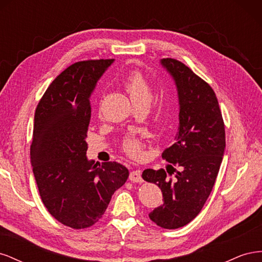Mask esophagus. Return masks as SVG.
Listing matches in <instances>:
<instances>
[{
	"mask_svg": "<svg viewBox=\"0 0 262 262\" xmlns=\"http://www.w3.org/2000/svg\"><path fill=\"white\" fill-rule=\"evenodd\" d=\"M129 179H130L132 182H142V181H143V179H142V177H141V171H140L139 169L132 170V171L130 172Z\"/></svg>",
	"mask_w": 262,
	"mask_h": 262,
	"instance_id": "1",
	"label": "esophagus"
}]
</instances>
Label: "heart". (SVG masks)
<instances>
[{
  "mask_svg": "<svg viewBox=\"0 0 262 262\" xmlns=\"http://www.w3.org/2000/svg\"><path fill=\"white\" fill-rule=\"evenodd\" d=\"M123 86L126 93L129 94L133 105H148L153 98L152 86L149 85L146 77L140 71H131L124 78ZM143 147L144 144L142 139L137 136H126L121 143L123 152L134 158H139L143 155Z\"/></svg>",
  "mask_w": 262,
  "mask_h": 262,
  "instance_id": "obj_1",
  "label": "heart"
}]
</instances>
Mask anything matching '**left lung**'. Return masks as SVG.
Returning <instances> with one entry per match:
<instances>
[{"label":"left lung","mask_w":262,"mask_h":262,"mask_svg":"<svg viewBox=\"0 0 262 262\" xmlns=\"http://www.w3.org/2000/svg\"><path fill=\"white\" fill-rule=\"evenodd\" d=\"M162 64L177 86L179 131L175 143L162 154L170 163L167 172L145 169L142 178L163 192L164 204L150 212L149 219L162 228L175 229L191 222L208 200L223 160L225 125L215 93L207 82L176 59H163Z\"/></svg>","instance_id":"obj_1"}]
</instances>
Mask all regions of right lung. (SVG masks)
Segmentation results:
<instances>
[{
	"instance_id": "obj_1",
	"label": "right lung",
	"mask_w": 262,
	"mask_h": 262,
	"mask_svg": "<svg viewBox=\"0 0 262 262\" xmlns=\"http://www.w3.org/2000/svg\"><path fill=\"white\" fill-rule=\"evenodd\" d=\"M113 59L78 61L49 85L35 113L30 163L47 210L74 229L101 219L129 170L117 162L97 166L86 157L91 94Z\"/></svg>"
}]
</instances>
